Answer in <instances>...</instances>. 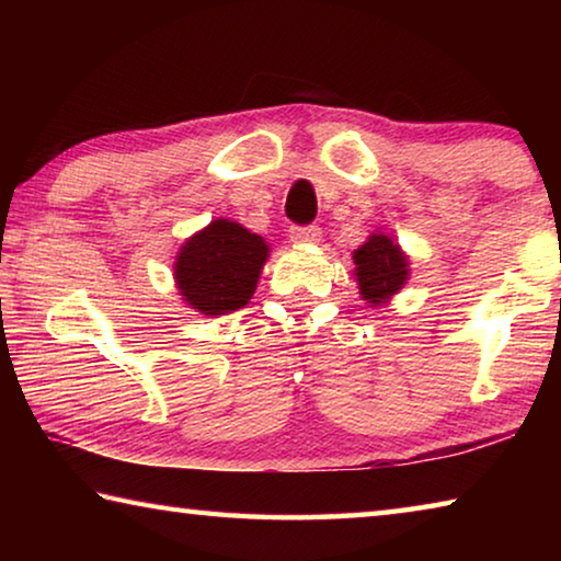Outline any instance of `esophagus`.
<instances>
[{"mask_svg":"<svg viewBox=\"0 0 561 561\" xmlns=\"http://www.w3.org/2000/svg\"><path fill=\"white\" fill-rule=\"evenodd\" d=\"M289 240L294 244H317L321 240V227L309 225V227H291Z\"/></svg>","mask_w":561,"mask_h":561,"instance_id":"1","label":"esophagus"}]
</instances>
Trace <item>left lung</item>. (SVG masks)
Instances as JSON below:
<instances>
[{"instance_id": "left-lung-1", "label": "left lung", "mask_w": 561, "mask_h": 561, "mask_svg": "<svg viewBox=\"0 0 561 561\" xmlns=\"http://www.w3.org/2000/svg\"><path fill=\"white\" fill-rule=\"evenodd\" d=\"M356 282L371 307H381L388 299L403 289L408 282V257L405 252L393 242V237L383 232H374L368 240L354 252Z\"/></svg>"}]
</instances>
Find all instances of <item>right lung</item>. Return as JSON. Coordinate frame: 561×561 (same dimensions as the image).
Returning a JSON list of instances; mask_svg holds the SVG:
<instances>
[{"instance_id": "add662e5", "label": "right lung", "mask_w": 561, "mask_h": 561, "mask_svg": "<svg viewBox=\"0 0 561 561\" xmlns=\"http://www.w3.org/2000/svg\"><path fill=\"white\" fill-rule=\"evenodd\" d=\"M270 244L240 222L213 220L180 247L175 284L190 309L222 317L242 309L257 289Z\"/></svg>"}]
</instances>
